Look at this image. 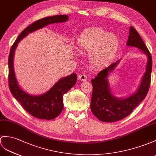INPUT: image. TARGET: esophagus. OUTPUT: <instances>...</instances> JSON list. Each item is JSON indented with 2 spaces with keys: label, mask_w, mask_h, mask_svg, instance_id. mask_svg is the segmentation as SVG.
<instances>
[{
  "label": "esophagus",
  "mask_w": 156,
  "mask_h": 156,
  "mask_svg": "<svg viewBox=\"0 0 156 156\" xmlns=\"http://www.w3.org/2000/svg\"><path fill=\"white\" fill-rule=\"evenodd\" d=\"M78 79H79V80L81 81H85L86 79H87V76L85 74H80V75H79Z\"/></svg>",
  "instance_id": "1"
}]
</instances>
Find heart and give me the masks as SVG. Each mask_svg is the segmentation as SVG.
Wrapping results in <instances>:
<instances>
[{"label":"heart","instance_id":"obj_1","mask_svg":"<svg viewBox=\"0 0 156 156\" xmlns=\"http://www.w3.org/2000/svg\"><path fill=\"white\" fill-rule=\"evenodd\" d=\"M81 52L91 54L90 60L96 66H103L114 59L119 51L120 41L115 34L99 28L87 30L78 39Z\"/></svg>","mask_w":156,"mask_h":156}]
</instances>
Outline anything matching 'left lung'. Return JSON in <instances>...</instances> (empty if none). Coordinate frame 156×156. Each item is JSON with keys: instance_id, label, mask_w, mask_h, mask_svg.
<instances>
[{"instance_id": "1", "label": "left lung", "mask_w": 156, "mask_h": 156, "mask_svg": "<svg viewBox=\"0 0 156 156\" xmlns=\"http://www.w3.org/2000/svg\"><path fill=\"white\" fill-rule=\"evenodd\" d=\"M126 45L140 49L147 55L146 70L138 90L131 96L124 99L116 98L112 95L110 91L107 79L109 72H111L115 69L119 61L101 71L97 77L91 80L93 93L90 109L93 115L102 122H115L128 116L145 98L149 90L152 69V59L146 45L133 26H130V34Z\"/></svg>"}]
</instances>
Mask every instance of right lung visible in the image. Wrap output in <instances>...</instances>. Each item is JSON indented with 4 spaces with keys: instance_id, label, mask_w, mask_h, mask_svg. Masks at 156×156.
<instances>
[{
    "instance_id": "right-lung-1",
    "label": "right lung",
    "mask_w": 156,
    "mask_h": 156,
    "mask_svg": "<svg viewBox=\"0 0 156 156\" xmlns=\"http://www.w3.org/2000/svg\"><path fill=\"white\" fill-rule=\"evenodd\" d=\"M67 15L45 17L33 22L26 28L18 36L11 47L9 57V86L11 93L20 102L26 112L40 119L52 120L60 115L63 108V95L73 87L77 81V75L73 73L61 79L48 90L40 96H32L18 86L13 68L14 50L19 41L29 33L42 28L50 24L66 22Z\"/></svg>"
}]
</instances>
